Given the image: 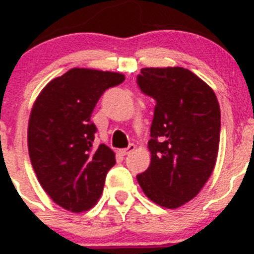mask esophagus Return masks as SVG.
Segmentation results:
<instances>
[{
  "label": "esophagus",
  "instance_id": "34e87169",
  "mask_svg": "<svg viewBox=\"0 0 254 254\" xmlns=\"http://www.w3.org/2000/svg\"><path fill=\"white\" fill-rule=\"evenodd\" d=\"M134 150H136V145H133V143H129V146L127 147V149L121 150V154H122V155H129L131 152H133Z\"/></svg>",
  "mask_w": 254,
  "mask_h": 254
}]
</instances>
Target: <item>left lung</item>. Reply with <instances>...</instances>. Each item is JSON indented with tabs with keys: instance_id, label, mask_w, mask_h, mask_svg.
<instances>
[{
	"instance_id": "obj_1",
	"label": "left lung",
	"mask_w": 254,
	"mask_h": 254,
	"mask_svg": "<svg viewBox=\"0 0 254 254\" xmlns=\"http://www.w3.org/2000/svg\"><path fill=\"white\" fill-rule=\"evenodd\" d=\"M137 85L156 102L149 141L150 167L137 182L152 202L178 208L210 178L220 141V107L214 90L183 67L141 69Z\"/></svg>"
}]
</instances>
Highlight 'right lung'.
Returning <instances> with one entry per match:
<instances>
[{
	"label": "right lung",
	"mask_w": 254,
	"mask_h": 254,
	"mask_svg": "<svg viewBox=\"0 0 254 254\" xmlns=\"http://www.w3.org/2000/svg\"><path fill=\"white\" fill-rule=\"evenodd\" d=\"M125 81L122 73L72 68L47 84L29 118L31 165L47 194L61 207H93L116 156L104 143L94 146L91 113L107 89Z\"/></svg>",
	"instance_id": "right-lung-1"
}]
</instances>
